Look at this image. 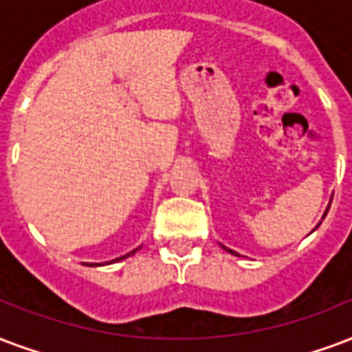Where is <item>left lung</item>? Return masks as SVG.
<instances>
[{
    "instance_id": "obj_1",
    "label": "left lung",
    "mask_w": 352,
    "mask_h": 352,
    "mask_svg": "<svg viewBox=\"0 0 352 352\" xmlns=\"http://www.w3.org/2000/svg\"><path fill=\"white\" fill-rule=\"evenodd\" d=\"M327 212H329V210H327ZM325 216H327V214H325ZM225 249H227V248H225ZM227 251H229V253H232V254H234V251H230V249H227Z\"/></svg>"
}]
</instances>
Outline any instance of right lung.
<instances>
[{
    "mask_svg": "<svg viewBox=\"0 0 352 352\" xmlns=\"http://www.w3.org/2000/svg\"><path fill=\"white\" fill-rule=\"evenodd\" d=\"M131 254H134V251ZM127 256H129V254H125V256H120V258H116V262H118V260H122V258H127ZM112 262H114V260H112ZM90 265H92V264H90Z\"/></svg>",
    "mask_w": 352,
    "mask_h": 352,
    "instance_id": "right-lung-1",
    "label": "right lung"
}]
</instances>
